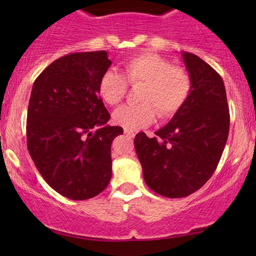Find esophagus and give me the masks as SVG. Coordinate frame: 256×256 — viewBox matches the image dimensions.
<instances>
[{
    "label": "esophagus",
    "mask_w": 256,
    "mask_h": 256,
    "mask_svg": "<svg viewBox=\"0 0 256 256\" xmlns=\"http://www.w3.org/2000/svg\"><path fill=\"white\" fill-rule=\"evenodd\" d=\"M124 132H125L126 136H128V137H131V138L134 137V131H128V130H125Z\"/></svg>",
    "instance_id": "obj_1"
}]
</instances>
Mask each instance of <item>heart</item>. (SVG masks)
I'll return each instance as SVG.
<instances>
[{
  "label": "heart",
  "mask_w": 256,
  "mask_h": 256,
  "mask_svg": "<svg viewBox=\"0 0 256 256\" xmlns=\"http://www.w3.org/2000/svg\"><path fill=\"white\" fill-rule=\"evenodd\" d=\"M128 83L142 85L136 106H122L113 113L116 125L128 131L146 128L155 120L171 118L183 107L192 92L190 74L180 67L172 66L166 58L154 54L131 58L122 66V72L108 70L102 74L98 92L104 102L116 106L128 91Z\"/></svg>",
  "instance_id": "1"
}]
</instances>
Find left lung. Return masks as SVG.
<instances>
[{
	"instance_id": "obj_1",
	"label": "left lung",
	"mask_w": 256,
	"mask_h": 256,
	"mask_svg": "<svg viewBox=\"0 0 256 256\" xmlns=\"http://www.w3.org/2000/svg\"><path fill=\"white\" fill-rule=\"evenodd\" d=\"M192 92L167 125L149 138L136 134L134 148L146 185L158 195L179 198L207 183L218 166L230 128L224 82L192 52H182Z\"/></svg>"
}]
</instances>
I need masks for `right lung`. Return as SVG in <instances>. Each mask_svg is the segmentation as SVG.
<instances>
[{
    "instance_id": "add662e5",
    "label": "right lung",
    "mask_w": 256,
    "mask_h": 256,
    "mask_svg": "<svg viewBox=\"0 0 256 256\" xmlns=\"http://www.w3.org/2000/svg\"><path fill=\"white\" fill-rule=\"evenodd\" d=\"M108 52L64 55L38 76L28 110V149L44 180L71 200L104 192L112 178L110 146L122 134L110 119L98 83Z\"/></svg>"
}]
</instances>
